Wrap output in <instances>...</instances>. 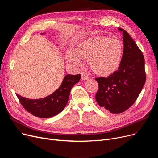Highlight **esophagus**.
I'll return each instance as SVG.
<instances>
[{
  "label": "esophagus",
  "instance_id": "esophagus-1",
  "mask_svg": "<svg viewBox=\"0 0 158 158\" xmlns=\"http://www.w3.org/2000/svg\"><path fill=\"white\" fill-rule=\"evenodd\" d=\"M88 79H89V76L86 73H81V79L82 80L85 81V80H88Z\"/></svg>",
  "mask_w": 158,
  "mask_h": 158
}]
</instances>
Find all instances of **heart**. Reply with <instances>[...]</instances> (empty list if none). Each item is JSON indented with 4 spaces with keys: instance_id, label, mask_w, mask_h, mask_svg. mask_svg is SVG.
I'll list each match as a JSON object with an SVG mask.
<instances>
[{
    "instance_id": "heart-1",
    "label": "heart",
    "mask_w": 158,
    "mask_h": 158,
    "mask_svg": "<svg viewBox=\"0 0 158 158\" xmlns=\"http://www.w3.org/2000/svg\"><path fill=\"white\" fill-rule=\"evenodd\" d=\"M123 45L117 38L97 36L82 41L76 50L70 48L66 52L67 63L80 66L82 59H88L90 68L100 76H109L117 70L120 64Z\"/></svg>"
}]
</instances>
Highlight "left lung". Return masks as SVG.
I'll list each match as a JSON object with an SVG mask.
<instances>
[{
  "instance_id": "left-lung-1",
  "label": "left lung",
  "mask_w": 158,
  "mask_h": 158,
  "mask_svg": "<svg viewBox=\"0 0 158 158\" xmlns=\"http://www.w3.org/2000/svg\"><path fill=\"white\" fill-rule=\"evenodd\" d=\"M123 52L118 70L107 77L95 78L97 104L112 113H120L133 104L146 80L144 56L128 32L122 28Z\"/></svg>"
}]
</instances>
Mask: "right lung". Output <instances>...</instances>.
<instances>
[{"label":"right lung","instance_id":"obj_1","mask_svg":"<svg viewBox=\"0 0 158 158\" xmlns=\"http://www.w3.org/2000/svg\"><path fill=\"white\" fill-rule=\"evenodd\" d=\"M45 33H41L44 35ZM81 75L67 74L60 88L48 96L39 99H29L16 94L21 104L29 113L40 118H51L61 112L68 102L73 85L79 81Z\"/></svg>","mask_w":158,"mask_h":158}]
</instances>
